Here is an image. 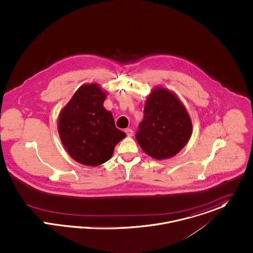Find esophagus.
Masks as SVG:
<instances>
[{"instance_id": "obj_1", "label": "esophagus", "mask_w": 253, "mask_h": 253, "mask_svg": "<svg viewBox=\"0 0 253 253\" xmlns=\"http://www.w3.org/2000/svg\"><path fill=\"white\" fill-rule=\"evenodd\" d=\"M125 133H126V135L128 136V137H131V136H133V130L132 129H125Z\"/></svg>"}]
</instances>
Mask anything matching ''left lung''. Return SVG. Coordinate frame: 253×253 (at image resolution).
I'll return each instance as SVG.
<instances>
[{"mask_svg":"<svg viewBox=\"0 0 253 253\" xmlns=\"http://www.w3.org/2000/svg\"><path fill=\"white\" fill-rule=\"evenodd\" d=\"M143 113L136 140L153 159L173 157L190 140V115L172 91L162 86L154 87L146 97Z\"/></svg>","mask_w":253,"mask_h":253,"instance_id":"8db88e82","label":"left lung"}]
</instances>
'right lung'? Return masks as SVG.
Instances as JSON below:
<instances>
[{"label": "right lung", "instance_id": "1", "mask_svg": "<svg viewBox=\"0 0 253 253\" xmlns=\"http://www.w3.org/2000/svg\"><path fill=\"white\" fill-rule=\"evenodd\" d=\"M107 96L96 83L83 84L58 116V133L65 149L85 166L96 167L110 160L115 145L126 137L104 107Z\"/></svg>", "mask_w": 253, "mask_h": 253}]
</instances>
